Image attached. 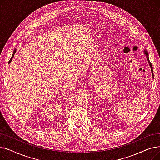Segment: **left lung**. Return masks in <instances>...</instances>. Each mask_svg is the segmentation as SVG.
I'll return each instance as SVG.
<instances>
[{
	"instance_id": "8db88e82",
	"label": "left lung",
	"mask_w": 160,
	"mask_h": 160,
	"mask_svg": "<svg viewBox=\"0 0 160 160\" xmlns=\"http://www.w3.org/2000/svg\"><path fill=\"white\" fill-rule=\"evenodd\" d=\"M143 52H144V54H145V56L147 57V60H148V63H149V65H150V68H151V72H152V77H154V74H153V70H152V64H151V63L150 62V60H149V58H148V52L147 51V50H146V49H144Z\"/></svg>"
}]
</instances>
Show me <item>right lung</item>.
I'll return each instance as SVG.
<instances>
[{
    "mask_svg": "<svg viewBox=\"0 0 160 160\" xmlns=\"http://www.w3.org/2000/svg\"><path fill=\"white\" fill-rule=\"evenodd\" d=\"M15 52H16V48L13 50V54H12V58H11V59H10V60L9 61V63H10V62H12V59H13V56H14V54H15Z\"/></svg>",
    "mask_w": 160,
    "mask_h": 160,
    "instance_id": "add662e5",
    "label": "right lung"
}]
</instances>
